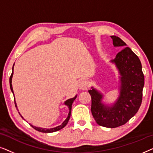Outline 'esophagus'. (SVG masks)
Here are the masks:
<instances>
[{"instance_id":"obj_1","label":"esophagus","mask_w":153,"mask_h":153,"mask_svg":"<svg viewBox=\"0 0 153 153\" xmlns=\"http://www.w3.org/2000/svg\"><path fill=\"white\" fill-rule=\"evenodd\" d=\"M88 86V83L85 80H81L78 83V87L81 90H85Z\"/></svg>"}]
</instances>
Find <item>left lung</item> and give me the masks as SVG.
<instances>
[{
    "label": "left lung",
    "instance_id": "obj_1",
    "mask_svg": "<svg viewBox=\"0 0 153 153\" xmlns=\"http://www.w3.org/2000/svg\"><path fill=\"white\" fill-rule=\"evenodd\" d=\"M115 47L124 48L111 62L116 65L119 74V96L114 103L104 104V95L93 86L91 112L100 126L114 128L124 125L137 114L142 102L144 76L139 58L120 37L112 35Z\"/></svg>",
    "mask_w": 153,
    "mask_h": 153
}]
</instances>
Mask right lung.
Here are the masks:
<instances>
[{"label":"right lung","instance_id":"right-lung-1","mask_svg":"<svg viewBox=\"0 0 153 153\" xmlns=\"http://www.w3.org/2000/svg\"><path fill=\"white\" fill-rule=\"evenodd\" d=\"M14 64L13 65V67H12V73L11 74V76H10V89H11V91L12 92V93H13L14 95V91H13V88H12V76H13V70H14ZM77 97V95H75V97H72V98H70V99H68L65 102H64V104L65 105L68 106V108H69V114H68V117H67V118L65 119L63 121V123H62L61 125H59V126H57V127H53V128H50V129H47V128H42V127H35V126H33V125H30L31 126H32L33 128H34L35 129H36V130L39 131H41V132H45V133H51V132H54V131H58L60 130V129H61L63 128V127L65 126V125L68 124V121L69 120H70V115H71V111H72V103L74 102V101L75 100V99H76ZM14 103H15V106L16 107V109L18 110L17 108V106H16V102L14 101ZM19 111V110H18ZM19 115L21 116L22 117L23 116L21 115V114L19 112Z\"/></svg>","mask_w":153,"mask_h":153}]
</instances>
